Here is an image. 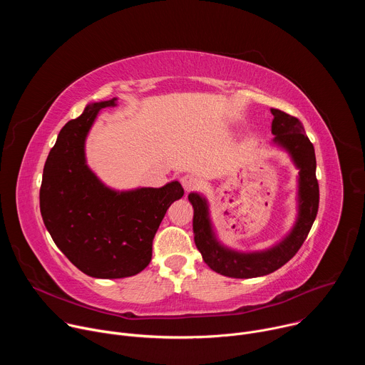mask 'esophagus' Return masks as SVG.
Here are the masks:
<instances>
[{
    "label": "esophagus",
    "instance_id": "1",
    "mask_svg": "<svg viewBox=\"0 0 365 365\" xmlns=\"http://www.w3.org/2000/svg\"><path fill=\"white\" fill-rule=\"evenodd\" d=\"M180 182H182V186H183V189H185L186 192L193 190V189H196V187L199 186V179H197L196 176H193V175H186V176H183V178L180 179Z\"/></svg>",
    "mask_w": 365,
    "mask_h": 365
}]
</instances>
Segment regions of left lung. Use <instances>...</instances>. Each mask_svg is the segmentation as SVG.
Instances as JSON below:
<instances>
[{
  "label": "left lung",
  "mask_w": 365,
  "mask_h": 365,
  "mask_svg": "<svg viewBox=\"0 0 365 365\" xmlns=\"http://www.w3.org/2000/svg\"><path fill=\"white\" fill-rule=\"evenodd\" d=\"M273 144L284 150L299 170L297 215L292 230L273 247L259 251H238L218 240L211 220L210 203L202 193L190 192L187 199L193 206L195 244L203 262L214 272L234 279L266 276L282 266L299 251L315 222L319 206L315 148L304 134L302 123L280 110H270Z\"/></svg>",
  "instance_id": "8db88e82"
}]
</instances>
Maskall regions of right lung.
<instances>
[{"mask_svg": "<svg viewBox=\"0 0 365 365\" xmlns=\"http://www.w3.org/2000/svg\"><path fill=\"white\" fill-rule=\"evenodd\" d=\"M117 98L89 102L59 133L43 169L40 212L58 248L82 273L123 279L144 270L169 206L183 196L178 180L162 187L115 190L88 166L85 143L101 110Z\"/></svg>", "mask_w": 365, "mask_h": 365, "instance_id": "obj_1", "label": "right lung"}]
</instances>
